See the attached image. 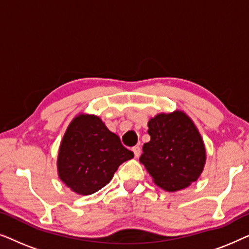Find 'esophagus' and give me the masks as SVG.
<instances>
[{
    "label": "esophagus",
    "instance_id": "obj_1",
    "mask_svg": "<svg viewBox=\"0 0 249 249\" xmlns=\"http://www.w3.org/2000/svg\"><path fill=\"white\" fill-rule=\"evenodd\" d=\"M132 152H134L135 158H139V155H141V147L139 146H135V147H132Z\"/></svg>",
    "mask_w": 249,
    "mask_h": 249
}]
</instances>
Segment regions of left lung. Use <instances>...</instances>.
Listing matches in <instances>:
<instances>
[{
	"mask_svg": "<svg viewBox=\"0 0 249 249\" xmlns=\"http://www.w3.org/2000/svg\"><path fill=\"white\" fill-rule=\"evenodd\" d=\"M151 141L139 161L166 192L185 189L203 172L206 151L200 134L182 111L160 113L148 121Z\"/></svg>",
	"mask_w": 249,
	"mask_h": 249,
	"instance_id": "8db88e82",
	"label": "left lung"
}]
</instances>
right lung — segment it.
Returning a JSON list of instances; mask_svg holds the SVG:
<instances>
[{
	"instance_id": "1",
	"label": "right lung",
	"mask_w": 249,
	"mask_h": 249,
	"mask_svg": "<svg viewBox=\"0 0 249 249\" xmlns=\"http://www.w3.org/2000/svg\"><path fill=\"white\" fill-rule=\"evenodd\" d=\"M134 158L96 115L79 114L71 121L61 142L57 172L79 195H90L107 186L119 165Z\"/></svg>"
}]
</instances>
